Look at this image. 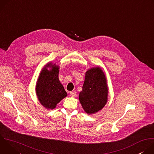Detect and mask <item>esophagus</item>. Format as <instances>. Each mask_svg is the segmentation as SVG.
Segmentation results:
<instances>
[{
	"instance_id": "obj_1",
	"label": "esophagus",
	"mask_w": 154,
	"mask_h": 154,
	"mask_svg": "<svg viewBox=\"0 0 154 154\" xmlns=\"http://www.w3.org/2000/svg\"><path fill=\"white\" fill-rule=\"evenodd\" d=\"M70 96L72 97H75L77 96V93L75 91H71L70 92Z\"/></svg>"
}]
</instances>
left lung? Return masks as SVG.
Masks as SVG:
<instances>
[{
  "instance_id": "1",
  "label": "left lung",
  "mask_w": 154,
  "mask_h": 154,
  "mask_svg": "<svg viewBox=\"0 0 154 154\" xmlns=\"http://www.w3.org/2000/svg\"><path fill=\"white\" fill-rule=\"evenodd\" d=\"M108 97V87L104 72L100 68L88 70L85 74L79 100L85 112L93 114L105 105Z\"/></svg>"
}]
</instances>
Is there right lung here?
<instances>
[{
    "mask_svg": "<svg viewBox=\"0 0 154 154\" xmlns=\"http://www.w3.org/2000/svg\"><path fill=\"white\" fill-rule=\"evenodd\" d=\"M48 67H52L48 70ZM59 67L52 63L48 64L41 71L36 86V95L41 105L48 109H54L67 93L58 79Z\"/></svg>",
    "mask_w": 154,
    "mask_h": 154,
    "instance_id": "right-lung-1",
    "label": "right lung"
}]
</instances>
